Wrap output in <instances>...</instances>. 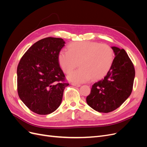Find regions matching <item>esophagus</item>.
I'll return each instance as SVG.
<instances>
[{
    "label": "esophagus",
    "instance_id": "obj_1",
    "mask_svg": "<svg viewBox=\"0 0 147 147\" xmlns=\"http://www.w3.org/2000/svg\"><path fill=\"white\" fill-rule=\"evenodd\" d=\"M71 84H72V86H77V87H80L81 85L80 84H77V83H71Z\"/></svg>",
    "mask_w": 147,
    "mask_h": 147
}]
</instances>
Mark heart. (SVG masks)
Listing matches in <instances>:
<instances>
[{
	"label": "heart",
	"instance_id": "obj_1",
	"mask_svg": "<svg viewBox=\"0 0 147 147\" xmlns=\"http://www.w3.org/2000/svg\"><path fill=\"white\" fill-rule=\"evenodd\" d=\"M58 61L63 72L70 74L78 65L80 68L68 77L69 80L83 83L103 78L110 70L114 59V52L108 45L90 41L70 43L68 50L58 54Z\"/></svg>",
	"mask_w": 147,
	"mask_h": 147
}]
</instances>
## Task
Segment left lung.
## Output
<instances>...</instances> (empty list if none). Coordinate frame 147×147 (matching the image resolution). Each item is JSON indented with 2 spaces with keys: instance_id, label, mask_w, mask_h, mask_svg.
Here are the masks:
<instances>
[{
  "instance_id": "obj_1",
  "label": "left lung",
  "mask_w": 147,
  "mask_h": 147,
  "mask_svg": "<svg viewBox=\"0 0 147 147\" xmlns=\"http://www.w3.org/2000/svg\"><path fill=\"white\" fill-rule=\"evenodd\" d=\"M115 58L104 78L92 86L86 97L88 105L101 113H109L121 106L131 95L135 69L124 49L112 47Z\"/></svg>"
}]
</instances>
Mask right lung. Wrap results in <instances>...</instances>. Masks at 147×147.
<instances>
[{
    "label": "right lung",
    "instance_id": "1",
    "mask_svg": "<svg viewBox=\"0 0 147 147\" xmlns=\"http://www.w3.org/2000/svg\"><path fill=\"white\" fill-rule=\"evenodd\" d=\"M64 44L61 38H43L28 49L18 65V96L35 113L55 112L61 104L64 88L69 86L57 57Z\"/></svg>",
    "mask_w": 147,
    "mask_h": 147
}]
</instances>
